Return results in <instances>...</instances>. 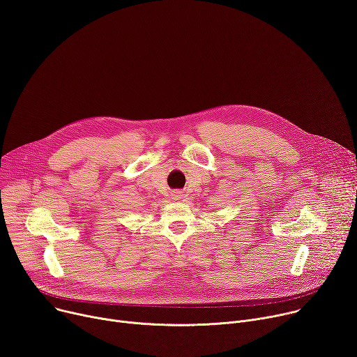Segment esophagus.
I'll use <instances>...</instances> for the list:
<instances>
[{
	"label": "esophagus",
	"instance_id": "esophagus-1",
	"mask_svg": "<svg viewBox=\"0 0 357 357\" xmlns=\"http://www.w3.org/2000/svg\"><path fill=\"white\" fill-rule=\"evenodd\" d=\"M173 197H174L176 200H180V199L183 197V195L180 193V191H174V195H173Z\"/></svg>",
	"mask_w": 357,
	"mask_h": 357
}]
</instances>
